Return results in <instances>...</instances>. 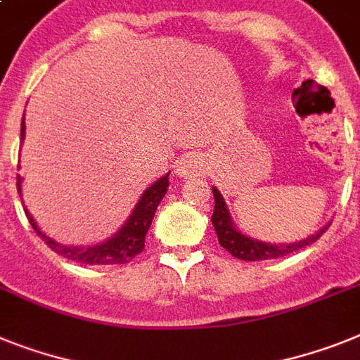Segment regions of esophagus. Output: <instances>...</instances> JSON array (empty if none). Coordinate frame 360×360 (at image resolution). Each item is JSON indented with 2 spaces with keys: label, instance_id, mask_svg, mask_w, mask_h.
Segmentation results:
<instances>
[{
  "label": "esophagus",
  "instance_id": "obj_1",
  "mask_svg": "<svg viewBox=\"0 0 360 360\" xmlns=\"http://www.w3.org/2000/svg\"><path fill=\"white\" fill-rule=\"evenodd\" d=\"M203 170V159L195 153H188L177 162L175 166V175L179 177H185V179H190V177H195V175L201 174Z\"/></svg>",
  "mask_w": 360,
  "mask_h": 360
}]
</instances>
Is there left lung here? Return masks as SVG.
Here are the masks:
<instances>
[{"label": "left lung", "mask_w": 360, "mask_h": 360, "mask_svg": "<svg viewBox=\"0 0 360 360\" xmlns=\"http://www.w3.org/2000/svg\"><path fill=\"white\" fill-rule=\"evenodd\" d=\"M214 194V214H212V225L216 229L217 240H219V245L223 249H226L234 258L245 259V262H259V259H274L280 258V256H288L291 252H297V250L304 249V247L315 243L324 231L329 226L324 225L319 232L311 234V236L304 238L300 241H295V243H267V241L256 240V238H250L247 234L240 231L232 219L231 212H229V207H226L223 194L216 186H212Z\"/></svg>", "instance_id": "1"}]
</instances>
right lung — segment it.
Returning a JSON list of instances; mask_svg holds the SVG:
<instances>
[{
    "label": "right lung",
    "instance_id": "right-lung-1",
    "mask_svg": "<svg viewBox=\"0 0 360 360\" xmlns=\"http://www.w3.org/2000/svg\"><path fill=\"white\" fill-rule=\"evenodd\" d=\"M25 119V117H23ZM21 119V143L25 139V122ZM168 174L153 181L152 185L148 186L143 192L141 199L137 201L135 208L131 210L129 217L124 221L119 231L111 234L108 240L98 241L95 245H62L58 241H54L45 232L40 231V226L36 225L34 217L25 208V214L29 217V223L32 225L38 236L56 252V255L63 256V258L78 262V264L86 265H119L128 264L129 259H134L135 256L144 249V238L146 232L152 225V219L155 216V210L161 203V199L165 198L166 190H168ZM18 194L21 195V175H18Z\"/></svg>",
    "mask_w": 360,
    "mask_h": 360
}]
</instances>
